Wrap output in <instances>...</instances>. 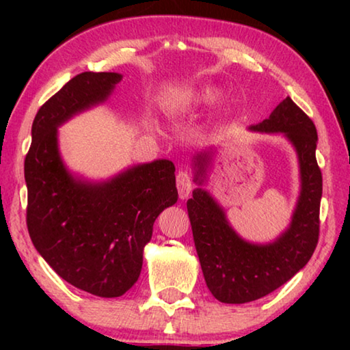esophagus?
<instances>
[{"instance_id": "34e87169", "label": "esophagus", "mask_w": 350, "mask_h": 350, "mask_svg": "<svg viewBox=\"0 0 350 350\" xmlns=\"http://www.w3.org/2000/svg\"><path fill=\"white\" fill-rule=\"evenodd\" d=\"M177 189H179L180 199H187L189 193L193 191V179L187 171H179L177 173Z\"/></svg>"}]
</instances>
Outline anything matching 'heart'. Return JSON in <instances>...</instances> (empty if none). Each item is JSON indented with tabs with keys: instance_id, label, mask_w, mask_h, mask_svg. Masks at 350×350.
Listing matches in <instances>:
<instances>
[{
	"instance_id": "obj_1",
	"label": "heart",
	"mask_w": 350,
	"mask_h": 350,
	"mask_svg": "<svg viewBox=\"0 0 350 350\" xmlns=\"http://www.w3.org/2000/svg\"><path fill=\"white\" fill-rule=\"evenodd\" d=\"M193 98L194 100H205V102H210V100H215L216 98V92H213V91H202V92H199V94H196V96H193Z\"/></svg>"
}]
</instances>
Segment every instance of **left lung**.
<instances>
[{
  "mask_svg": "<svg viewBox=\"0 0 350 350\" xmlns=\"http://www.w3.org/2000/svg\"><path fill=\"white\" fill-rule=\"evenodd\" d=\"M250 129L286 133L298 151L303 189L290 228L269 245L242 241L210 194L200 188L193 191L187 208L200 267L213 296L227 304L250 303L286 284L309 262L319 236L323 176L315 156V123L287 97L269 118ZM205 162L206 154L198 157L199 174Z\"/></svg>",
  "mask_w": 350,
  "mask_h": 350,
  "instance_id": "8db88e82",
  "label": "left lung"
}]
</instances>
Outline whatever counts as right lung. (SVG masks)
<instances>
[{
  "label": "right lung",
  "mask_w": 350,
  "mask_h": 350,
  "mask_svg": "<svg viewBox=\"0 0 350 350\" xmlns=\"http://www.w3.org/2000/svg\"><path fill=\"white\" fill-rule=\"evenodd\" d=\"M116 72H81L38 109L25 159L26 224L55 273L88 293L116 298L139 280L157 216L176 204L174 165H140L111 182H77L57 150V126L109 96Z\"/></svg>",
  "instance_id": "1"
}]
</instances>
